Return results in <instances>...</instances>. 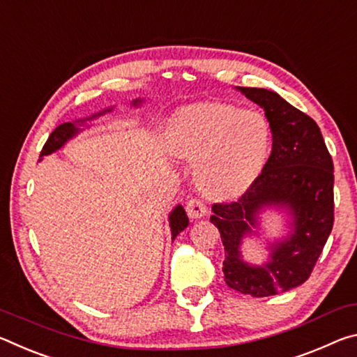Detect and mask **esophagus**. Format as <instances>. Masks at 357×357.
Wrapping results in <instances>:
<instances>
[{
  "label": "esophagus",
  "instance_id": "obj_1",
  "mask_svg": "<svg viewBox=\"0 0 357 357\" xmlns=\"http://www.w3.org/2000/svg\"><path fill=\"white\" fill-rule=\"evenodd\" d=\"M207 206L206 202L201 201L199 197H190L188 202H186V213L190 215L191 218H202L204 215L207 213Z\"/></svg>",
  "mask_w": 357,
  "mask_h": 357
}]
</instances>
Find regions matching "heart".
Here are the masks:
<instances>
[{
	"label": "heart",
	"instance_id": "b5f03b06",
	"mask_svg": "<svg viewBox=\"0 0 357 357\" xmlns=\"http://www.w3.org/2000/svg\"><path fill=\"white\" fill-rule=\"evenodd\" d=\"M169 142L175 155L196 162V178L212 196H232L258 177L272 144L261 110L227 102H201L183 110Z\"/></svg>",
	"mask_w": 357,
	"mask_h": 357
}]
</instances>
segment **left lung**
<instances>
[{"label": "left lung", "mask_w": 357, "mask_h": 357, "mask_svg": "<svg viewBox=\"0 0 357 357\" xmlns=\"http://www.w3.org/2000/svg\"><path fill=\"white\" fill-rule=\"evenodd\" d=\"M259 104L272 126V153L237 201L212 206L210 221L225 245L223 273L229 288L253 297L275 296L310 277L334 226V162L318 125L275 91L238 86ZM266 205L289 208L294 232L271 244V261L250 266L240 258L245 233L252 231L255 213Z\"/></svg>", "instance_id": "1"}]
</instances>
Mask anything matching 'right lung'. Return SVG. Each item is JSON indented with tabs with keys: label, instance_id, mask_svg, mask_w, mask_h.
Listing matches in <instances>:
<instances>
[{
	"label": "right lung",
	"instance_id": "1",
	"mask_svg": "<svg viewBox=\"0 0 357 357\" xmlns=\"http://www.w3.org/2000/svg\"><path fill=\"white\" fill-rule=\"evenodd\" d=\"M139 102H140V99L132 101L134 106H137ZM104 112H106V110H104ZM98 115H101V114H98ZM93 116H96V115H93ZM93 116H90V119H93ZM77 132H79V128H75L73 123L60 125L54 132L50 134L49 139H47V142L44 144V147H43V151H40V156L50 155V153H54V151H56L58 149H61L63 145L66 144V140H69L73 136H75ZM169 220H171L172 238L177 237L178 234L182 232L186 226H188V217H186V213H185V210H183L182 206L175 207L172 210V213H171V217H169Z\"/></svg>",
	"mask_w": 357,
	"mask_h": 357
}]
</instances>
